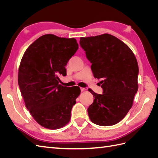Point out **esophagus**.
Here are the masks:
<instances>
[{"label":"esophagus","instance_id":"1","mask_svg":"<svg viewBox=\"0 0 158 158\" xmlns=\"http://www.w3.org/2000/svg\"><path fill=\"white\" fill-rule=\"evenodd\" d=\"M80 89H81V91H82V92H83V91L86 90V89H85V88H80Z\"/></svg>","mask_w":158,"mask_h":158}]
</instances>
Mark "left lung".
<instances>
[{
	"label": "left lung",
	"mask_w": 158,
	"mask_h": 158,
	"mask_svg": "<svg viewBox=\"0 0 158 158\" xmlns=\"http://www.w3.org/2000/svg\"><path fill=\"white\" fill-rule=\"evenodd\" d=\"M80 44L92 63L94 76L102 80L103 94L88 89L94 98L88 108L90 120L100 126L115 125L132 107L138 91L137 60L125 43L108 33L80 37Z\"/></svg>",
	"instance_id": "8db88e82"
}]
</instances>
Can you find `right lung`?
Instances as JSON below:
<instances>
[{"instance_id": "1", "label": "right lung", "mask_w": 158, "mask_h": 158, "mask_svg": "<svg viewBox=\"0 0 158 158\" xmlns=\"http://www.w3.org/2000/svg\"><path fill=\"white\" fill-rule=\"evenodd\" d=\"M78 49L74 38L46 34L28 47L22 56L19 87L31 116L46 128H60L70 120L80 89L63 86L59 76L66 75L65 66Z\"/></svg>"}]
</instances>
